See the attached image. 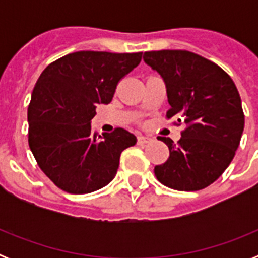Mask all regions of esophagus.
Returning <instances> with one entry per match:
<instances>
[{
	"instance_id": "1",
	"label": "esophagus",
	"mask_w": 258,
	"mask_h": 258,
	"mask_svg": "<svg viewBox=\"0 0 258 258\" xmlns=\"http://www.w3.org/2000/svg\"><path fill=\"white\" fill-rule=\"evenodd\" d=\"M151 138H150V137H145V136H138L137 137V143H138V145L140 146H143V145H146V143H150L151 142Z\"/></svg>"
}]
</instances>
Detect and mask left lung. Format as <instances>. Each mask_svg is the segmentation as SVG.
<instances>
[{"instance_id": "obj_1", "label": "left lung", "mask_w": 258, "mask_h": 258, "mask_svg": "<svg viewBox=\"0 0 258 258\" xmlns=\"http://www.w3.org/2000/svg\"><path fill=\"white\" fill-rule=\"evenodd\" d=\"M143 60L165 83L166 117L186 124L177 145L160 137L169 157L155 166V175L173 190L206 188L230 165L240 143L244 113L238 89L222 68L187 50L146 51Z\"/></svg>"}]
</instances>
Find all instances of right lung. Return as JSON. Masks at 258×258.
<instances>
[{
  "instance_id": "right-lung-1",
  "label": "right lung",
  "mask_w": 258,
  "mask_h": 258,
  "mask_svg": "<svg viewBox=\"0 0 258 258\" xmlns=\"http://www.w3.org/2000/svg\"><path fill=\"white\" fill-rule=\"evenodd\" d=\"M142 52L76 51L47 66L28 106V143L41 170L66 192L89 194L115 178L120 155L137 138L122 127L93 132L98 104L112 101L118 81Z\"/></svg>"
}]
</instances>
